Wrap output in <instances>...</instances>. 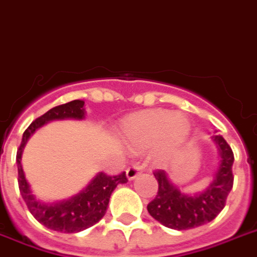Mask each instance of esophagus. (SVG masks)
Wrapping results in <instances>:
<instances>
[{"label": "esophagus", "instance_id": "obj_1", "mask_svg": "<svg viewBox=\"0 0 257 257\" xmlns=\"http://www.w3.org/2000/svg\"><path fill=\"white\" fill-rule=\"evenodd\" d=\"M141 170H143V168H141L140 165H132V166H129V168L126 169V178H128L129 181H133L139 174H141Z\"/></svg>", "mask_w": 257, "mask_h": 257}]
</instances>
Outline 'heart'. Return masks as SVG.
<instances>
[{"label":"heart","mask_w":257,"mask_h":257,"mask_svg":"<svg viewBox=\"0 0 257 257\" xmlns=\"http://www.w3.org/2000/svg\"><path fill=\"white\" fill-rule=\"evenodd\" d=\"M186 114L172 110H147L133 114L122 122L121 137L133 149H141L161 141V150L170 153L185 144L190 135Z\"/></svg>","instance_id":"b5f03b06"}]
</instances>
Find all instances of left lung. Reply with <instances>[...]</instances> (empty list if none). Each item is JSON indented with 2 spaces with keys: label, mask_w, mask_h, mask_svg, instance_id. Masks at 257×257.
Wrapping results in <instances>:
<instances>
[{
  "label": "left lung",
  "mask_w": 257,
  "mask_h": 257,
  "mask_svg": "<svg viewBox=\"0 0 257 257\" xmlns=\"http://www.w3.org/2000/svg\"><path fill=\"white\" fill-rule=\"evenodd\" d=\"M211 141L218 149L219 165L203 191L183 193L165 170L154 173L158 193L148 204V211L165 227L182 231L203 226L215 219L224 207L233 185V153L220 135L211 136Z\"/></svg>",
  "instance_id": "8db88e82"
}]
</instances>
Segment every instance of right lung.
<instances>
[{
	"label": "right lung",
	"mask_w": 257,
	"mask_h": 257,
	"mask_svg": "<svg viewBox=\"0 0 257 257\" xmlns=\"http://www.w3.org/2000/svg\"><path fill=\"white\" fill-rule=\"evenodd\" d=\"M85 108L83 100H72L51 108L41 117L31 122L22 136V143L17 152V168H18V186L21 195L26 202L37 220L50 230L63 233H75L88 228L99 222L107 212L110 194L120 183H126L125 172L118 176L110 177L104 173H97L80 193L75 194L68 199L59 202H43L33 194L30 183L27 182L22 168V153L27 141L35 131L43 125L56 120H84Z\"/></svg>",
	"instance_id": "right-lung-1"
}]
</instances>
